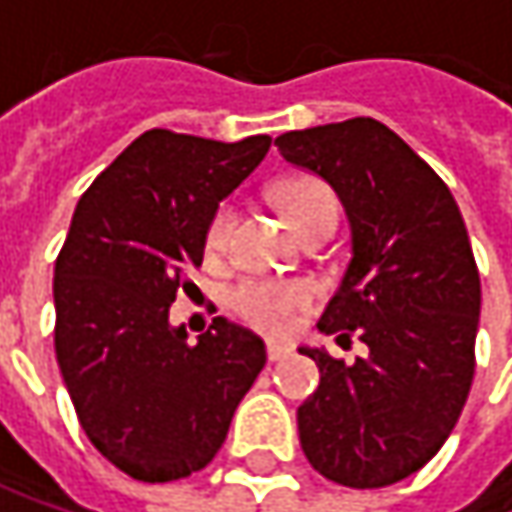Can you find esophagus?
Returning <instances> with one entry per match:
<instances>
[{
  "label": "esophagus",
  "mask_w": 512,
  "mask_h": 512,
  "mask_svg": "<svg viewBox=\"0 0 512 512\" xmlns=\"http://www.w3.org/2000/svg\"><path fill=\"white\" fill-rule=\"evenodd\" d=\"M266 356H269V361H281L284 356H290V347L281 341H266Z\"/></svg>",
  "instance_id": "esophagus-1"
}]
</instances>
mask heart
Instances as JSON below:
<instances>
[{
	"instance_id": "obj_1",
	"label": "heart",
	"mask_w": 512,
	"mask_h": 512,
	"mask_svg": "<svg viewBox=\"0 0 512 512\" xmlns=\"http://www.w3.org/2000/svg\"><path fill=\"white\" fill-rule=\"evenodd\" d=\"M275 198L299 234H305L320 219L338 216L335 192L323 180H314V177H293V180L281 183ZM234 222H237V216L228 204L213 213V219L207 225V252L210 255H222L228 249ZM308 302H311V287L305 281H243L231 293V308L249 326H255L260 332H272V335L290 332L296 323V314Z\"/></svg>"
}]
</instances>
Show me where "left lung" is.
<instances>
[{
    "label": "left lung",
    "mask_w": 512,
    "mask_h": 512,
    "mask_svg": "<svg viewBox=\"0 0 512 512\" xmlns=\"http://www.w3.org/2000/svg\"><path fill=\"white\" fill-rule=\"evenodd\" d=\"M275 145L347 210L353 257L317 329L367 347L353 364L299 347L320 367L317 391L296 412L302 451L341 486H391L439 454L474 379L480 275L460 207L373 118L293 130Z\"/></svg>",
    "instance_id": "1"
}]
</instances>
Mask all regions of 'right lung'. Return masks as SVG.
Here are the masks:
<instances>
[{
	"mask_svg": "<svg viewBox=\"0 0 512 512\" xmlns=\"http://www.w3.org/2000/svg\"><path fill=\"white\" fill-rule=\"evenodd\" d=\"M269 142L148 130L76 204L52 281L55 358L85 436L136 480L201 471L266 364L249 329L216 317L189 344L168 308L180 287H195L189 272L204 260L219 201Z\"/></svg>",
	"mask_w": 512,
	"mask_h": 512,
	"instance_id": "obj_1",
	"label": "right lung"
}]
</instances>
